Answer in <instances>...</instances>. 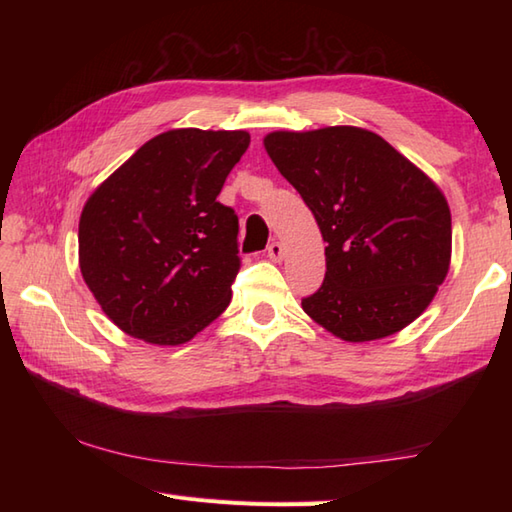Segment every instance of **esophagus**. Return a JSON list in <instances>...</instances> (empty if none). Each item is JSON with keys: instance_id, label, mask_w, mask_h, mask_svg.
<instances>
[{"instance_id": "34e87169", "label": "esophagus", "mask_w": 512, "mask_h": 512, "mask_svg": "<svg viewBox=\"0 0 512 512\" xmlns=\"http://www.w3.org/2000/svg\"><path fill=\"white\" fill-rule=\"evenodd\" d=\"M268 257L273 259V262H279L281 257H284V246H281V242H275L273 244H268Z\"/></svg>"}]
</instances>
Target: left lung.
Listing matches in <instances>:
<instances>
[{
  "mask_svg": "<svg viewBox=\"0 0 512 512\" xmlns=\"http://www.w3.org/2000/svg\"><path fill=\"white\" fill-rule=\"evenodd\" d=\"M264 145L328 244L323 284L301 299L306 314L352 343L420 317L451 259V211L436 184L367 129L273 132Z\"/></svg>",
  "mask_w": 512,
  "mask_h": 512,
  "instance_id": "8db88e82",
  "label": "left lung"
}]
</instances>
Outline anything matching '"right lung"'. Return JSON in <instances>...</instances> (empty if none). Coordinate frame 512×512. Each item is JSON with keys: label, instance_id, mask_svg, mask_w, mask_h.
<instances>
[{"label": "right lung", "instance_id": "1", "mask_svg": "<svg viewBox=\"0 0 512 512\" xmlns=\"http://www.w3.org/2000/svg\"><path fill=\"white\" fill-rule=\"evenodd\" d=\"M248 145L246 132L173 129L140 147L83 206V279L129 336L187 343L231 303L239 222L217 195Z\"/></svg>", "mask_w": 512, "mask_h": 512}]
</instances>
